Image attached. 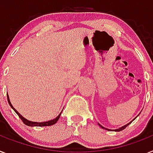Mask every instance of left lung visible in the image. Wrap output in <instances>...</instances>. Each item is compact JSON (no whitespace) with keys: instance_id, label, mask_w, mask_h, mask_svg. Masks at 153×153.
Wrapping results in <instances>:
<instances>
[{"instance_id":"8db88e82","label":"left lung","mask_w":153,"mask_h":153,"mask_svg":"<svg viewBox=\"0 0 153 153\" xmlns=\"http://www.w3.org/2000/svg\"><path fill=\"white\" fill-rule=\"evenodd\" d=\"M138 116H139V115H138ZM134 119H135V118H134ZM134 119H133L132 121H134ZM131 121H130V122H129V123H128L127 125H124V126H121V127L119 128L114 129V130H113V129H108V128H106L103 127L102 125H100V124H99V123H98V125H99V126H100V127H101V128H104V129H106V130H108V131H111H111H122V130H124V129H125V128L127 127V126L129 125V124H131Z\"/></svg>"}]
</instances>
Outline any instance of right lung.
Segmentation results:
<instances>
[{
  "label": "right lung",
  "mask_w": 153,
  "mask_h": 153,
  "mask_svg": "<svg viewBox=\"0 0 153 153\" xmlns=\"http://www.w3.org/2000/svg\"><path fill=\"white\" fill-rule=\"evenodd\" d=\"M7 100H8V103H9V104H10L11 108H12L13 110L15 111V113H16V114L19 116V117H20L21 119H22V121H23V123H24L25 125H28V126H31V127H35V126H37V127H43V126H50V125H53L54 124H56L57 121H58L59 118L61 114H62V111L60 112V114H59V115L57 116L56 118H54V119H53V120H50V121H44V122H36V121H29V120L26 119L25 117H23V116H22V114H21L20 113H19V112H18V111H17L16 109H15V108L12 106V104H11V101H10V99H9L8 94H7Z\"/></svg>",
  "instance_id": "1"
}]
</instances>
